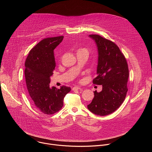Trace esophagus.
<instances>
[{"label":"esophagus","instance_id":"obj_1","mask_svg":"<svg viewBox=\"0 0 152 152\" xmlns=\"http://www.w3.org/2000/svg\"><path fill=\"white\" fill-rule=\"evenodd\" d=\"M80 88H81L79 87V86H74V87L72 88V90H73V91L78 90H80Z\"/></svg>","mask_w":152,"mask_h":152}]
</instances>
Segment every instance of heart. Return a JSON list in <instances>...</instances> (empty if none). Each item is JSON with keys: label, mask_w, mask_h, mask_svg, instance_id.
I'll return each instance as SVG.
<instances>
[{"label": "heart", "mask_w": 152, "mask_h": 152, "mask_svg": "<svg viewBox=\"0 0 152 152\" xmlns=\"http://www.w3.org/2000/svg\"><path fill=\"white\" fill-rule=\"evenodd\" d=\"M82 49H79V50H82Z\"/></svg>", "instance_id": "1"}]
</instances>
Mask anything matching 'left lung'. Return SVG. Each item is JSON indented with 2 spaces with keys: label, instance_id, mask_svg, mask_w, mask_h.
<instances>
[{
  "label": "left lung",
  "instance_id": "1",
  "mask_svg": "<svg viewBox=\"0 0 152 152\" xmlns=\"http://www.w3.org/2000/svg\"><path fill=\"white\" fill-rule=\"evenodd\" d=\"M96 42L99 53L97 76L95 85H102L100 93L94 91V97L87 107L93 114L104 116L115 111L126 96L129 69L126 59L116 44L99 35H90Z\"/></svg>",
  "mask_w": 152,
  "mask_h": 152
}]
</instances>
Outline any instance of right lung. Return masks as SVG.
<instances>
[{"mask_svg": "<svg viewBox=\"0 0 152 152\" xmlns=\"http://www.w3.org/2000/svg\"><path fill=\"white\" fill-rule=\"evenodd\" d=\"M63 38L59 36L42 39L29 51L25 64L29 95L37 109L48 115L61 110L64 97L71 90L66 86L58 89L55 86L51 88L49 85L50 77L56 66L53 50Z\"/></svg>", "mask_w": 152, "mask_h": 152, "instance_id": "1", "label": "right lung"}]
</instances>
